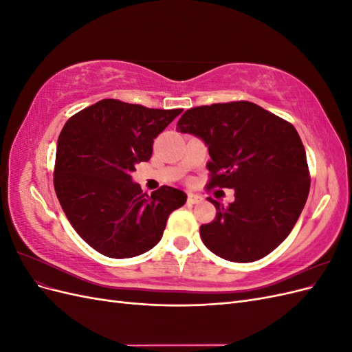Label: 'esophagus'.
Segmentation results:
<instances>
[{"label": "esophagus", "instance_id": "obj_1", "mask_svg": "<svg viewBox=\"0 0 352 352\" xmlns=\"http://www.w3.org/2000/svg\"><path fill=\"white\" fill-rule=\"evenodd\" d=\"M202 198L197 194H188V202L189 204H198V202H201Z\"/></svg>", "mask_w": 352, "mask_h": 352}]
</instances>
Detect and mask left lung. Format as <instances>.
<instances>
[{
	"label": "left lung",
	"instance_id": "8db88e82",
	"mask_svg": "<svg viewBox=\"0 0 352 352\" xmlns=\"http://www.w3.org/2000/svg\"><path fill=\"white\" fill-rule=\"evenodd\" d=\"M177 132L208 146V188H230L235 201L214 204L199 228L206 247L233 263L257 261L289 235L310 192V173L295 127L250 101L186 110Z\"/></svg>",
	"mask_w": 352,
	"mask_h": 352
}]
</instances>
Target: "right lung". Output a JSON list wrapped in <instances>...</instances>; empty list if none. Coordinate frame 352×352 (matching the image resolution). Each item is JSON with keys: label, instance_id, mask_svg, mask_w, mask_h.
<instances>
[{"label": "right lung", "instance_id": "obj_1", "mask_svg": "<svg viewBox=\"0 0 352 352\" xmlns=\"http://www.w3.org/2000/svg\"><path fill=\"white\" fill-rule=\"evenodd\" d=\"M180 113L101 100L63 127L56 194L78 235L105 257L131 258L154 248L170 212L186 202L184 190L172 186L142 192L131 176L135 164L151 158L154 140Z\"/></svg>", "mask_w": 352, "mask_h": 352}]
</instances>
